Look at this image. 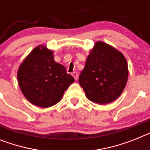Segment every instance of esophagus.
Here are the masks:
<instances>
[{"mask_svg": "<svg viewBox=\"0 0 150 150\" xmlns=\"http://www.w3.org/2000/svg\"><path fill=\"white\" fill-rule=\"evenodd\" d=\"M72 76H74L75 80H78V73L76 72V71H74V73L72 74Z\"/></svg>", "mask_w": 150, "mask_h": 150, "instance_id": "1", "label": "esophagus"}]
</instances>
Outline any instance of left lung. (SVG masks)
<instances>
[{"instance_id":"1","label":"left lung","mask_w":150,"mask_h":150,"mask_svg":"<svg viewBox=\"0 0 150 150\" xmlns=\"http://www.w3.org/2000/svg\"><path fill=\"white\" fill-rule=\"evenodd\" d=\"M128 79V66L124 54L103 42H97L90 51L79 83L88 99L105 105L117 99Z\"/></svg>"}]
</instances>
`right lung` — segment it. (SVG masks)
I'll return each instance as SVG.
<instances>
[{
  "label": "right lung",
  "mask_w": 150,
  "mask_h": 150,
  "mask_svg": "<svg viewBox=\"0 0 150 150\" xmlns=\"http://www.w3.org/2000/svg\"><path fill=\"white\" fill-rule=\"evenodd\" d=\"M18 83L28 101L41 108H48L61 100L64 91L74 82L65 67L54 60V52L41 45L21 63Z\"/></svg>",
  "instance_id": "obj_1"
}]
</instances>
